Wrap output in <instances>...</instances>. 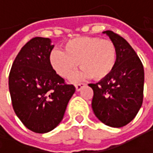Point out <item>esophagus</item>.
I'll list each match as a JSON object with an SVG mask.
<instances>
[{"instance_id": "34e87169", "label": "esophagus", "mask_w": 153, "mask_h": 153, "mask_svg": "<svg viewBox=\"0 0 153 153\" xmlns=\"http://www.w3.org/2000/svg\"><path fill=\"white\" fill-rule=\"evenodd\" d=\"M85 86L84 83H79V84H76L75 85V88H76V91H79L83 87Z\"/></svg>"}]
</instances>
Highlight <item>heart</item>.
<instances>
[{
	"label": "heart",
	"instance_id": "heart-1",
	"mask_svg": "<svg viewBox=\"0 0 153 153\" xmlns=\"http://www.w3.org/2000/svg\"><path fill=\"white\" fill-rule=\"evenodd\" d=\"M117 51L110 40L98 37H77L65 43V51L54 48L48 60L54 71L61 77H68L78 66L82 67L72 74L70 79L77 82L93 77L97 80L108 77L116 65Z\"/></svg>",
	"mask_w": 153,
	"mask_h": 153
}]
</instances>
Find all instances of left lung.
<instances>
[{
    "mask_svg": "<svg viewBox=\"0 0 153 153\" xmlns=\"http://www.w3.org/2000/svg\"><path fill=\"white\" fill-rule=\"evenodd\" d=\"M113 42L117 59L111 74L97 83H90L96 117L109 127L121 128L137 114L143 98L144 71L136 51L119 34L105 31Z\"/></svg>",
    "mask_w": 153,
    "mask_h": 153,
    "instance_id": "1",
    "label": "left lung"
}]
</instances>
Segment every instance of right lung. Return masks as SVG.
Returning a JSON list of instances; mask_svg holds the SVG:
<instances>
[{
	"label": "right lung",
	"mask_w": 153,
	"mask_h": 153,
	"mask_svg": "<svg viewBox=\"0 0 153 153\" xmlns=\"http://www.w3.org/2000/svg\"><path fill=\"white\" fill-rule=\"evenodd\" d=\"M54 45L48 38L35 37L21 48L9 76L15 113L30 130L39 134L53 130L63 120L75 92L51 67L48 60Z\"/></svg>",
	"instance_id": "add662e5"
}]
</instances>
